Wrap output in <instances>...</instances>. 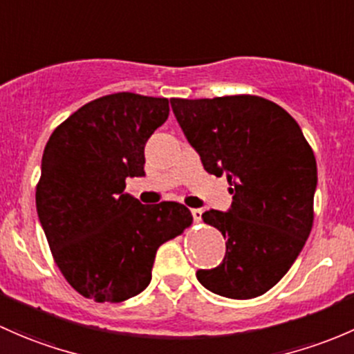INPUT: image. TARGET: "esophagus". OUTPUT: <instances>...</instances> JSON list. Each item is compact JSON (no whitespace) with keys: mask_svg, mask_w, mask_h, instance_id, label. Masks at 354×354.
Returning a JSON list of instances; mask_svg holds the SVG:
<instances>
[{"mask_svg":"<svg viewBox=\"0 0 354 354\" xmlns=\"http://www.w3.org/2000/svg\"><path fill=\"white\" fill-rule=\"evenodd\" d=\"M191 213H192V218H194L196 221H199L203 218V209H201V207H192Z\"/></svg>","mask_w":354,"mask_h":354,"instance_id":"34e87169","label":"esophagus"}]
</instances>
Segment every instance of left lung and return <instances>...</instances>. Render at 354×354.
Listing matches in <instances>:
<instances>
[{"mask_svg":"<svg viewBox=\"0 0 354 354\" xmlns=\"http://www.w3.org/2000/svg\"><path fill=\"white\" fill-rule=\"evenodd\" d=\"M182 133L207 174L227 176L232 206L204 223L227 239L223 261L198 269L206 290L249 300L271 290L312 230L317 163L297 121L256 95L170 98Z\"/></svg>","mask_w":354,"mask_h":354,"instance_id":"1","label":"left lung"}]
</instances>
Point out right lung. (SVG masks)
<instances>
[{"mask_svg": "<svg viewBox=\"0 0 354 354\" xmlns=\"http://www.w3.org/2000/svg\"><path fill=\"white\" fill-rule=\"evenodd\" d=\"M167 98L112 93L54 129L35 192L39 221L68 283L118 304L145 290L158 247L192 221L184 204H141L127 177L145 176V145L169 118Z\"/></svg>", "mask_w": 354, "mask_h": 354, "instance_id": "1", "label": "right lung"}]
</instances>
